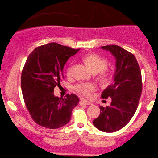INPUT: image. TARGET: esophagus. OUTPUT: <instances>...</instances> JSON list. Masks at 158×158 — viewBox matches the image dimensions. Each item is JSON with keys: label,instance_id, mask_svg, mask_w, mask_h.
Returning <instances> with one entry per match:
<instances>
[{"label": "esophagus", "instance_id": "1", "mask_svg": "<svg viewBox=\"0 0 158 158\" xmlns=\"http://www.w3.org/2000/svg\"><path fill=\"white\" fill-rule=\"evenodd\" d=\"M80 104H85V105H91L92 103H90L89 101H87L86 100H81L80 101Z\"/></svg>", "mask_w": 158, "mask_h": 158}]
</instances>
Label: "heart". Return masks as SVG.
I'll return each instance as SVG.
<instances>
[{
	"mask_svg": "<svg viewBox=\"0 0 158 158\" xmlns=\"http://www.w3.org/2000/svg\"><path fill=\"white\" fill-rule=\"evenodd\" d=\"M85 62L88 65L90 69L94 73H98L106 69L108 65V62L104 58L98 55H88L84 57ZM66 75L68 77L72 75V65L70 64L66 69ZM102 82L107 83L110 81L111 75L108 72H103L100 75ZM75 89L77 93L84 97H89L91 94L96 89V85L93 83H79L75 86Z\"/></svg>",
	"mask_w": 158,
	"mask_h": 158,
	"instance_id": "1",
	"label": "heart"
}]
</instances>
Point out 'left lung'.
Segmentation results:
<instances>
[{
    "instance_id": "left-lung-1",
    "label": "left lung",
    "mask_w": 158,
    "mask_h": 158,
    "mask_svg": "<svg viewBox=\"0 0 158 158\" xmlns=\"http://www.w3.org/2000/svg\"><path fill=\"white\" fill-rule=\"evenodd\" d=\"M102 49L109 51L116 59L114 81L101 94L111 98L109 106H100L101 113L93 124L104 132H114L125 127L134 116L142 92V77L135 55L119 46L109 45Z\"/></svg>"
}]
</instances>
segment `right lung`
<instances>
[{
  "label": "right lung",
  "instance_id": "right-lung-1",
  "mask_svg": "<svg viewBox=\"0 0 158 158\" xmlns=\"http://www.w3.org/2000/svg\"><path fill=\"white\" fill-rule=\"evenodd\" d=\"M78 51L49 43L35 48L27 59L21 73L22 94L31 118L40 127L57 129L71 119L78 97L75 94L55 97L53 92L64 79L65 64Z\"/></svg>",
  "mask_w": 158,
  "mask_h": 158
}]
</instances>
